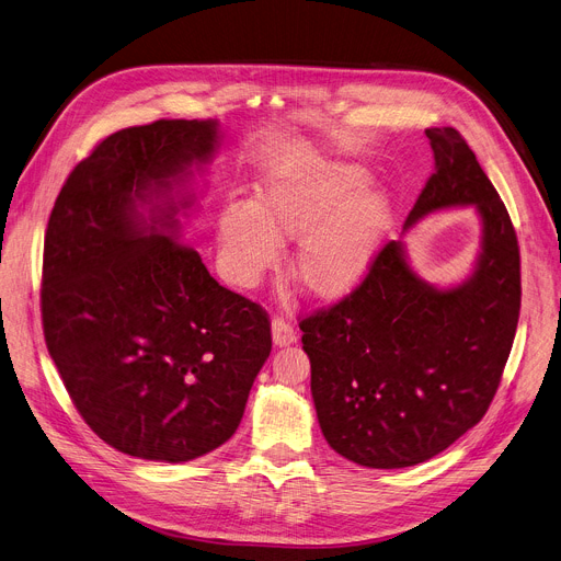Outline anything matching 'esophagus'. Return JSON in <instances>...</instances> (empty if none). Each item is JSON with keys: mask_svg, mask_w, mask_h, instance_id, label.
I'll return each mask as SVG.
<instances>
[{"mask_svg": "<svg viewBox=\"0 0 561 561\" xmlns=\"http://www.w3.org/2000/svg\"><path fill=\"white\" fill-rule=\"evenodd\" d=\"M295 339H297L295 329L284 318H273V343L277 347H286V345L295 343Z\"/></svg>", "mask_w": 561, "mask_h": 561, "instance_id": "1", "label": "esophagus"}]
</instances>
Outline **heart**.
<instances>
[{
    "mask_svg": "<svg viewBox=\"0 0 561 561\" xmlns=\"http://www.w3.org/2000/svg\"><path fill=\"white\" fill-rule=\"evenodd\" d=\"M367 173L354 164L313 162L279 169L256 186L252 205L228 203L218 214V243L241 286L271 271L284 241H297L293 279L318 300L350 295L369 273L390 228L381 192H360Z\"/></svg>",
    "mask_w": 561,
    "mask_h": 561,
    "instance_id": "heart-1",
    "label": "heart"
}]
</instances>
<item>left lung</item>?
Segmentation results:
<instances>
[{
	"mask_svg": "<svg viewBox=\"0 0 561 561\" xmlns=\"http://www.w3.org/2000/svg\"><path fill=\"white\" fill-rule=\"evenodd\" d=\"M433 173L403 230L437 209L473 205L476 268L435 288L388 241L339 305L302 318L311 394L335 454L369 467H413L476 426L499 390L520 311V256L510 214L456 128H428Z\"/></svg>",
	"mask_w": 561,
	"mask_h": 561,
	"instance_id": "left-lung-1",
	"label": "left lung"
}]
</instances>
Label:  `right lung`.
Listing matches in <instances>:
<instances>
[{
    "label": "right lung",
    "mask_w": 561,
    "mask_h": 561,
    "mask_svg": "<svg viewBox=\"0 0 561 561\" xmlns=\"http://www.w3.org/2000/svg\"><path fill=\"white\" fill-rule=\"evenodd\" d=\"M216 141L218 124L198 119L112 133L73 167L47 222L49 356L85 424L141 460L186 462L228 442L273 350L268 313L178 237L192 198L175 186Z\"/></svg>",
    "instance_id": "add662e5"
}]
</instances>
